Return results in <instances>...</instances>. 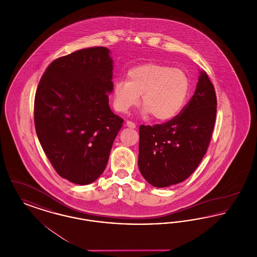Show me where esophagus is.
I'll return each instance as SVG.
<instances>
[{"label":"esophagus","instance_id":"obj_1","mask_svg":"<svg viewBox=\"0 0 257 257\" xmlns=\"http://www.w3.org/2000/svg\"><path fill=\"white\" fill-rule=\"evenodd\" d=\"M126 126L129 127V128H136V124L134 122H132V121H129V120L126 121Z\"/></svg>","mask_w":257,"mask_h":257}]
</instances>
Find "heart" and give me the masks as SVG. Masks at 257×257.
<instances>
[{
	"mask_svg": "<svg viewBox=\"0 0 257 257\" xmlns=\"http://www.w3.org/2000/svg\"><path fill=\"white\" fill-rule=\"evenodd\" d=\"M190 90V80L182 70L168 65L146 63L131 68L127 80L112 85V105L118 112L137 106L142 95L141 113L155 120L168 121L182 110Z\"/></svg>",
	"mask_w": 257,
	"mask_h": 257,
	"instance_id": "obj_1",
	"label": "heart"
}]
</instances>
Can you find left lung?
I'll return each mask as SVG.
<instances>
[{
    "mask_svg": "<svg viewBox=\"0 0 257 257\" xmlns=\"http://www.w3.org/2000/svg\"><path fill=\"white\" fill-rule=\"evenodd\" d=\"M217 113V96L200 71L194 95L174 118L141 125L139 169L147 182L165 188L186 180L207 152Z\"/></svg>",
    "mask_w": 257,
    "mask_h": 257,
    "instance_id": "left-lung-1",
    "label": "left lung"
}]
</instances>
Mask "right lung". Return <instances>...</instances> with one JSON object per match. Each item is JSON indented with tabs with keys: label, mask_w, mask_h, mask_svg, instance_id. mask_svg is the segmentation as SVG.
<instances>
[{
	"label": "right lung",
	"mask_w": 257,
	"mask_h": 257,
	"mask_svg": "<svg viewBox=\"0 0 257 257\" xmlns=\"http://www.w3.org/2000/svg\"><path fill=\"white\" fill-rule=\"evenodd\" d=\"M109 53L90 47L61 57L50 63L37 86V138L55 171L72 183H92L103 173L122 126L109 107Z\"/></svg>",
	"instance_id": "add662e5"
}]
</instances>
